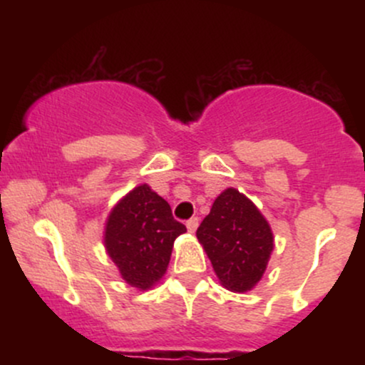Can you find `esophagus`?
Here are the masks:
<instances>
[{"label":"esophagus","instance_id":"obj_1","mask_svg":"<svg viewBox=\"0 0 365 365\" xmlns=\"http://www.w3.org/2000/svg\"><path fill=\"white\" fill-rule=\"evenodd\" d=\"M197 226H199V217H190V220L187 221V230L190 233H194L197 230Z\"/></svg>","mask_w":365,"mask_h":365}]
</instances>
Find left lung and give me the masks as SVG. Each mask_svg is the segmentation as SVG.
Masks as SVG:
<instances>
[{
	"label": "left lung",
	"instance_id": "obj_1",
	"mask_svg": "<svg viewBox=\"0 0 365 365\" xmlns=\"http://www.w3.org/2000/svg\"><path fill=\"white\" fill-rule=\"evenodd\" d=\"M212 269L226 290L250 292L261 282L274 249L273 230L249 197L228 187L197 228Z\"/></svg>",
	"mask_w": 365,
	"mask_h": 365
}]
</instances>
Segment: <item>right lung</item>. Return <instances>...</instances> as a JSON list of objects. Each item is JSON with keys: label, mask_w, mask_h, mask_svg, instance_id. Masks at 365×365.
Masks as SVG:
<instances>
[{"label": "right lung", "mask_w": 365, "mask_h": 365, "mask_svg": "<svg viewBox=\"0 0 365 365\" xmlns=\"http://www.w3.org/2000/svg\"><path fill=\"white\" fill-rule=\"evenodd\" d=\"M185 232V225L173 220L170 204L140 183L113 206L103 240L125 283L145 292L161 282L175 240Z\"/></svg>", "instance_id": "obj_1"}]
</instances>
